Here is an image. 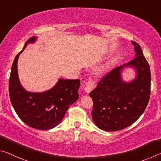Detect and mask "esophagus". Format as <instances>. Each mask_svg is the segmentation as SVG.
<instances>
[{
  "label": "esophagus",
  "instance_id": "obj_1",
  "mask_svg": "<svg viewBox=\"0 0 161 161\" xmlns=\"http://www.w3.org/2000/svg\"><path fill=\"white\" fill-rule=\"evenodd\" d=\"M94 87H95V85H94V81L92 80H89V81L86 84V85L85 86V92L86 94H89Z\"/></svg>",
  "mask_w": 161,
  "mask_h": 161
}]
</instances>
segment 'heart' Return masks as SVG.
<instances>
[{"label":"heart","mask_w":161,"mask_h":161,"mask_svg":"<svg viewBox=\"0 0 161 161\" xmlns=\"http://www.w3.org/2000/svg\"><path fill=\"white\" fill-rule=\"evenodd\" d=\"M108 66H104V67H102L99 70V75H104V74H105L107 71H108Z\"/></svg>","instance_id":"obj_1"}]
</instances>
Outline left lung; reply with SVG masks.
Returning a JSON list of instances; mask_svg holds the SVG:
<instances>
[{
  "label": "left lung",
  "instance_id": "8db88e82",
  "mask_svg": "<svg viewBox=\"0 0 161 161\" xmlns=\"http://www.w3.org/2000/svg\"><path fill=\"white\" fill-rule=\"evenodd\" d=\"M136 52L128 63L112 70L102 79L90 93L93 100L92 117L99 129L117 131L133 124L143 113L150 94V70L140 46L131 42ZM132 68L136 76L129 82L123 80L122 71Z\"/></svg>",
  "mask_w": 161,
  "mask_h": 161
}]
</instances>
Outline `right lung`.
Instances as JSON below:
<instances>
[{
    "label": "right lung",
    "mask_w": 161,
    "mask_h": 161,
    "mask_svg": "<svg viewBox=\"0 0 161 161\" xmlns=\"http://www.w3.org/2000/svg\"><path fill=\"white\" fill-rule=\"evenodd\" d=\"M37 38L33 36L25 42L22 51L13 63L9 79V96L13 108L21 120L33 128L49 130L62 120L71 104L79 98L80 80L58 79L50 90L42 92H31L23 87L18 74V60L29 44Z\"/></svg>",
    "instance_id": "add662e5"
}]
</instances>
